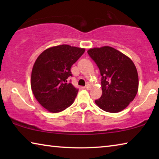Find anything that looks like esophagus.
<instances>
[{
	"mask_svg": "<svg viewBox=\"0 0 159 159\" xmlns=\"http://www.w3.org/2000/svg\"><path fill=\"white\" fill-rule=\"evenodd\" d=\"M85 88H86V89H87V90H90V84H87V85H86L85 86Z\"/></svg>",
	"mask_w": 159,
	"mask_h": 159,
	"instance_id": "esophagus-1",
	"label": "esophagus"
}]
</instances>
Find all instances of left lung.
<instances>
[{"mask_svg": "<svg viewBox=\"0 0 159 159\" xmlns=\"http://www.w3.org/2000/svg\"><path fill=\"white\" fill-rule=\"evenodd\" d=\"M88 55L102 76V95L95 101L107 112L118 113L127 107L138 90V71L130 58L109 46L91 48Z\"/></svg>", "mask_w": 159, "mask_h": 159, "instance_id": "obj_1", "label": "left lung"}]
</instances>
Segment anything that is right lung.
I'll use <instances>...</instances> for the list:
<instances>
[{
    "mask_svg": "<svg viewBox=\"0 0 159 159\" xmlns=\"http://www.w3.org/2000/svg\"><path fill=\"white\" fill-rule=\"evenodd\" d=\"M84 52V48L61 45L48 48L36 59L31 72V90L48 111L60 112L73 104L79 90L67 79L72 76L71 66Z\"/></svg>",
    "mask_w": 159,
    "mask_h": 159,
    "instance_id": "obj_1",
    "label": "right lung"
}]
</instances>
